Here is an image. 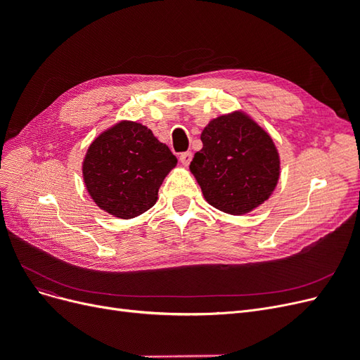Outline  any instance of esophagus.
<instances>
[{
	"instance_id": "esophagus-1",
	"label": "esophagus",
	"mask_w": 360,
	"mask_h": 360,
	"mask_svg": "<svg viewBox=\"0 0 360 360\" xmlns=\"http://www.w3.org/2000/svg\"><path fill=\"white\" fill-rule=\"evenodd\" d=\"M191 160H192V153H191V151H184V153L180 155V162L183 163L184 167H188L189 163H191Z\"/></svg>"
}]
</instances>
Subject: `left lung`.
<instances>
[{
  "instance_id": "left-lung-1",
  "label": "left lung",
  "mask_w": 360,
  "mask_h": 360,
  "mask_svg": "<svg viewBox=\"0 0 360 360\" xmlns=\"http://www.w3.org/2000/svg\"><path fill=\"white\" fill-rule=\"evenodd\" d=\"M189 169L205 201L228 214H245L269 200L279 180L274 139L242 111L213 118Z\"/></svg>"
}]
</instances>
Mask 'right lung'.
Segmentation results:
<instances>
[{"instance_id":"obj_1","label":"right lung","mask_w":360,"mask_h":360,"mask_svg":"<svg viewBox=\"0 0 360 360\" xmlns=\"http://www.w3.org/2000/svg\"><path fill=\"white\" fill-rule=\"evenodd\" d=\"M177 158L146 126L120 122L90 144L82 163L85 188L102 210L132 219L158 201Z\"/></svg>"}]
</instances>
